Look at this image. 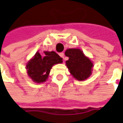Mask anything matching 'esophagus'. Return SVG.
Instances as JSON below:
<instances>
[{
	"label": "esophagus",
	"mask_w": 123,
	"mask_h": 123,
	"mask_svg": "<svg viewBox=\"0 0 123 123\" xmlns=\"http://www.w3.org/2000/svg\"><path fill=\"white\" fill-rule=\"evenodd\" d=\"M59 55H60V56H61V57H62L63 59H64V58H65V54L62 52V53L59 54Z\"/></svg>",
	"instance_id": "obj_1"
}]
</instances>
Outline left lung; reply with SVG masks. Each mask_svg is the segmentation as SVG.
I'll return each mask as SVG.
<instances>
[{
    "label": "left lung",
    "mask_w": 123,
    "mask_h": 123,
    "mask_svg": "<svg viewBox=\"0 0 123 123\" xmlns=\"http://www.w3.org/2000/svg\"><path fill=\"white\" fill-rule=\"evenodd\" d=\"M65 54L69 58L65 65L74 78L78 81H84L91 76L94 64L82 50L79 48L67 49Z\"/></svg>",
    "instance_id": "8db88e82"
}]
</instances>
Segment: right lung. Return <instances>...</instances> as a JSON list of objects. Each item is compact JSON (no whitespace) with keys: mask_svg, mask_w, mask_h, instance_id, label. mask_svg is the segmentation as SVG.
<instances>
[{"mask_svg":"<svg viewBox=\"0 0 123 123\" xmlns=\"http://www.w3.org/2000/svg\"><path fill=\"white\" fill-rule=\"evenodd\" d=\"M62 62V58L54 51H44L42 55L37 52L26 64L28 76L34 82H45L48 79L52 67Z\"/></svg>","mask_w":123,"mask_h":123,"instance_id":"obj_1","label":"right lung"}]
</instances>
